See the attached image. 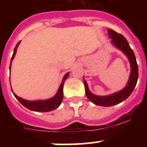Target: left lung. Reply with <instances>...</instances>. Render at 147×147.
Instances as JSON below:
<instances>
[{
  "instance_id": "8db88e82",
  "label": "left lung",
  "mask_w": 147,
  "mask_h": 147,
  "mask_svg": "<svg viewBox=\"0 0 147 147\" xmlns=\"http://www.w3.org/2000/svg\"><path fill=\"white\" fill-rule=\"evenodd\" d=\"M108 34L112 39L111 42L117 49H120L124 53L127 58L129 59L131 65V72L129 75V79L128 80L127 85L123 90L115 93L113 94L106 96H98L93 94L90 92L88 89V84L84 80V84L85 87V93L88 99L93 104L103 107H110L113 105L121 103L125 99H127L132 93L138 79V68L136 62V58L132 49L129 46V43L125 37L121 34L117 33L112 29H107Z\"/></svg>"
}]
</instances>
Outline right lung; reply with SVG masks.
Returning a JSON list of instances; mask_svg holds the SVG:
<instances>
[{"instance_id": "add662e5", "label": "right lung", "mask_w": 147, "mask_h": 147, "mask_svg": "<svg viewBox=\"0 0 147 147\" xmlns=\"http://www.w3.org/2000/svg\"><path fill=\"white\" fill-rule=\"evenodd\" d=\"M20 42H18V44L15 46V49H14V53H13V55L11 57V62L12 61V59L15 57V55L16 54L17 49H18V46L20 44ZM11 68V63H10V67L9 69ZM69 75V73H67L63 77V80H62V83H61L60 86H59V89H58V91L57 93V94L54 96L52 98H49V99L46 100H37V101H28V100L23 99V98H20V97L18 96L16 94L14 93V92L12 91L13 94L15 96V98L22 104V105L26 107V108L29 109L31 110H33V111H36V112H49V111H51V110H54L55 109L59 107L60 104L62 103V98H63V85H64V83L65 80L67 78Z\"/></svg>"}]
</instances>
